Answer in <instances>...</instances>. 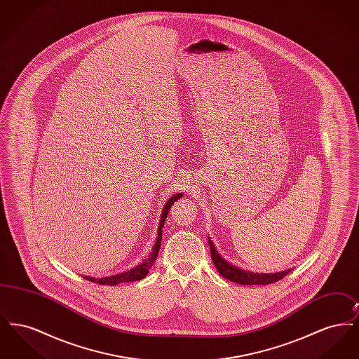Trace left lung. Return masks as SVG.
Segmentation results:
<instances>
[{
	"label": "left lung",
	"instance_id": "obj_1",
	"mask_svg": "<svg viewBox=\"0 0 359 359\" xmlns=\"http://www.w3.org/2000/svg\"><path fill=\"white\" fill-rule=\"evenodd\" d=\"M208 245H210V252H211V258L212 262L217 268V271L219 274H222L224 278L237 283L241 285H266V284H272L278 280H281L285 274L290 273L292 269H287L283 272H276V273H255V272H248L243 271L236 265H231L230 262H227L223 258L218 250L215 249L214 242L208 237Z\"/></svg>",
	"mask_w": 359,
	"mask_h": 359
}]
</instances>
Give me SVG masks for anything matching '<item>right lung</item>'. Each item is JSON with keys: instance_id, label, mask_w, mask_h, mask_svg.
<instances>
[{"instance_id": "right-lung-1", "label": "right lung", "mask_w": 359, "mask_h": 359, "mask_svg": "<svg viewBox=\"0 0 359 359\" xmlns=\"http://www.w3.org/2000/svg\"><path fill=\"white\" fill-rule=\"evenodd\" d=\"M182 196H183V194H175L173 196L168 199V202L165 203V205L163 207V211H161V215H160V222H158V229H157V237H156V242H154L151 256L148 257L147 259H144L141 264H138L135 268H132L130 271L121 272V273L114 274V276L101 277V278L83 276L86 280L91 281V283L101 284V285H117V284H121V283H132V281H138V280L144 278L149 272V269L152 268L154 259L157 258V255H158L160 245H161V238H163V227H164V222H165V219L168 217L170 208L173 205V202H176Z\"/></svg>"}]
</instances>
